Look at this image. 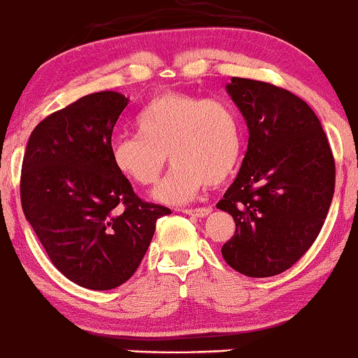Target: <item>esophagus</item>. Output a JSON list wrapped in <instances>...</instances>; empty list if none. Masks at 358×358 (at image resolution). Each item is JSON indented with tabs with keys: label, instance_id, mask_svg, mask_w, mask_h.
I'll list each match as a JSON object with an SVG mask.
<instances>
[{
	"label": "esophagus",
	"instance_id": "esophagus-1",
	"mask_svg": "<svg viewBox=\"0 0 358 358\" xmlns=\"http://www.w3.org/2000/svg\"><path fill=\"white\" fill-rule=\"evenodd\" d=\"M182 212L187 213V215H192V217H207L208 213L212 212V208H208V207H202V208H183Z\"/></svg>",
	"mask_w": 358,
	"mask_h": 358
}]
</instances>
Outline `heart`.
Wrapping results in <instances>:
<instances>
[{"mask_svg":"<svg viewBox=\"0 0 358 358\" xmlns=\"http://www.w3.org/2000/svg\"><path fill=\"white\" fill-rule=\"evenodd\" d=\"M136 131L114 139L110 162L129 182L150 187L158 182L168 155L173 168L156 188L159 202H188L205 183H224L239 163L241 121L225 101L159 94L136 116Z\"/></svg>","mask_w":358,"mask_h":358,"instance_id":"heart-1","label":"heart"}]
</instances>
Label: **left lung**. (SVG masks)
I'll return each mask as SVG.
<instances>
[{"label":"left lung","mask_w":358,"mask_h":358,"mask_svg":"<svg viewBox=\"0 0 358 358\" xmlns=\"http://www.w3.org/2000/svg\"><path fill=\"white\" fill-rule=\"evenodd\" d=\"M227 92L249 127L237 178L217 208L236 234L225 262L249 278L285 273L311 248L335 192V159L313 109L289 90L232 77Z\"/></svg>","instance_id":"1"}]
</instances>
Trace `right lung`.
Returning a JSON list of instances; mask_svg holds the SVG:
<instances>
[{"mask_svg":"<svg viewBox=\"0 0 358 358\" xmlns=\"http://www.w3.org/2000/svg\"><path fill=\"white\" fill-rule=\"evenodd\" d=\"M127 102L113 90L80 97L36 124L23 156L24 217L53 266L87 289H113L133 276L156 220L171 213L139 199L110 162Z\"/></svg>","mask_w":358,"mask_h":358,"instance_id":"obj_1","label":"right lung"}]
</instances>
